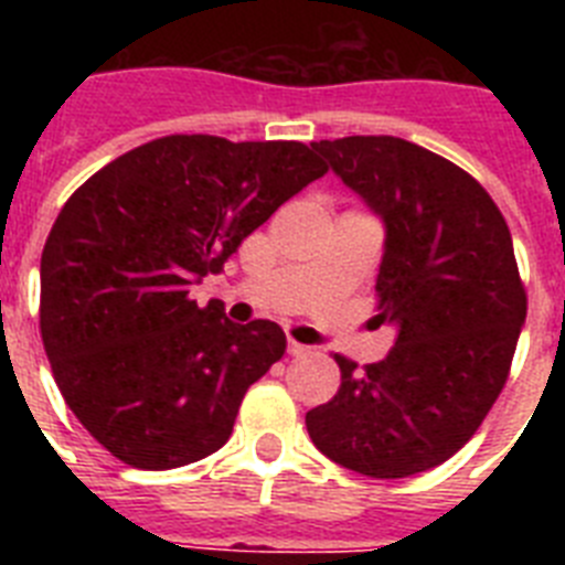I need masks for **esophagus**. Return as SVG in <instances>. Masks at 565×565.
Returning <instances> with one entry per match:
<instances>
[{
    "mask_svg": "<svg viewBox=\"0 0 565 565\" xmlns=\"http://www.w3.org/2000/svg\"><path fill=\"white\" fill-rule=\"evenodd\" d=\"M288 353H291V356H306L308 344L297 342V339H288Z\"/></svg>",
    "mask_w": 565,
    "mask_h": 565,
    "instance_id": "1",
    "label": "esophagus"
}]
</instances>
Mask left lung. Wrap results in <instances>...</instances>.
<instances>
[{"label":"left lung","mask_w":565,"mask_h":565,"mask_svg":"<svg viewBox=\"0 0 565 565\" xmlns=\"http://www.w3.org/2000/svg\"><path fill=\"white\" fill-rule=\"evenodd\" d=\"M384 226L379 319L398 328L382 362L306 413L317 450L367 478L438 467L476 436L507 384L526 291L503 214L441 154L393 135L313 143Z\"/></svg>","instance_id":"obj_1"}]
</instances>
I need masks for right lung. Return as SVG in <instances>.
Wrapping results in <instances>:
<instances>
[{
    "instance_id": "right-lung-1",
    "label": "right lung",
    "mask_w": 565,
    "mask_h": 565,
    "mask_svg": "<svg viewBox=\"0 0 565 565\" xmlns=\"http://www.w3.org/2000/svg\"><path fill=\"white\" fill-rule=\"evenodd\" d=\"M326 172L299 141L167 135L64 203L42 252L39 326L64 402L104 450L174 469L228 441L286 333L198 308L189 288Z\"/></svg>"
}]
</instances>
